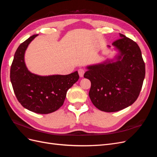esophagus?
Masks as SVG:
<instances>
[{"label": "esophagus", "mask_w": 157, "mask_h": 157, "mask_svg": "<svg viewBox=\"0 0 157 157\" xmlns=\"http://www.w3.org/2000/svg\"><path fill=\"white\" fill-rule=\"evenodd\" d=\"M84 70L83 69H79L78 70V75L80 77H82L84 76Z\"/></svg>", "instance_id": "obj_1"}]
</instances>
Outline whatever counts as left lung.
I'll list each match as a JSON object with an SVG mask.
<instances>
[{"label":"left lung","instance_id":"8db88e82","mask_svg":"<svg viewBox=\"0 0 157 157\" xmlns=\"http://www.w3.org/2000/svg\"><path fill=\"white\" fill-rule=\"evenodd\" d=\"M120 36L112 44L119 52L117 60L88 66L84 75L91 82L89 96L92 103L105 112L121 111L134 103L145 78V66L139 46L121 33Z\"/></svg>","mask_w":157,"mask_h":157}]
</instances>
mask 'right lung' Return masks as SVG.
Listing matches in <instances>:
<instances>
[{"label":"right lung","instance_id":"obj_1","mask_svg":"<svg viewBox=\"0 0 157 157\" xmlns=\"http://www.w3.org/2000/svg\"><path fill=\"white\" fill-rule=\"evenodd\" d=\"M34 35L19 46L11 65L10 81L21 105L31 111L48 114L63 105L67 90L77 81V71L67 75L39 76L28 71L24 61L25 52Z\"/></svg>","mask_w":157,"mask_h":157}]
</instances>
